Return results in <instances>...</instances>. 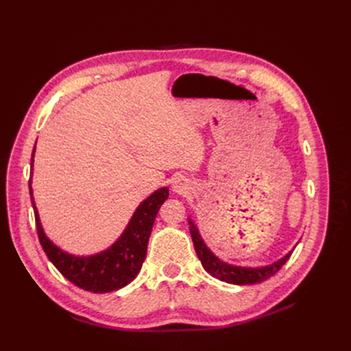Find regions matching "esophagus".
<instances>
[{
	"mask_svg": "<svg viewBox=\"0 0 351 351\" xmlns=\"http://www.w3.org/2000/svg\"><path fill=\"white\" fill-rule=\"evenodd\" d=\"M173 189L176 190V192H180V190H182V184H178V183H176Z\"/></svg>",
	"mask_w": 351,
	"mask_h": 351,
	"instance_id": "obj_1",
	"label": "esophagus"
}]
</instances>
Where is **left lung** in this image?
Instances as JSON below:
<instances>
[{
    "label": "left lung",
    "mask_w": 351,
    "mask_h": 351,
    "mask_svg": "<svg viewBox=\"0 0 351 351\" xmlns=\"http://www.w3.org/2000/svg\"><path fill=\"white\" fill-rule=\"evenodd\" d=\"M189 226H190V234H192V240L195 244V250L197 253V258L202 262V267L205 268L208 274L212 277H215L221 281H226L228 284H237V285H246V284H258L265 280L271 278L272 275L277 274L282 265L290 259L291 252H289L271 265H265V267L259 268H250V267H237V265H231L224 261H221L218 256L210 252V249L206 246L204 239H202L200 232L193 222L192 218H189Z\"/></svg>",
    "instance_id": "left-lung-1"
}]
</instances>
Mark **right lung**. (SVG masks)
Here are the masks:
<instances>
[{"label": "right lung", "instance_id": "right-lung-1", "mask_svg": "<svg viewBox=\"0 0 351 351\" xmlns=\"http://www.w3.org/2000/svg\"><path fill=\"white\" fill-rule=\"evenodd\" d=\"M34 156L35 147L32 152V171H34ZM29 192L32 206L35 210L38 237L48 259L70 282L92 293L120 290L137 277L146 258L147 241H149L154 221L159 208L169 195L168 187L158 189L137 206L123 234L108 249L89 254V256H76V254L61 250L47 237L35 205L32 178L29 180Z\"/></svg>", "mask_w": 351, "mask_h": 351}]
</instances>
